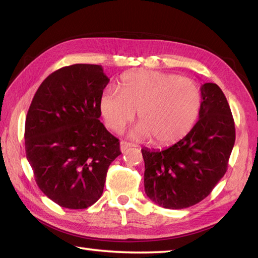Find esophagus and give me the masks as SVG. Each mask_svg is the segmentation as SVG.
Here are the masks:
<instances>
[{"label":"esophagus","mask_w":258,"mask_h":258,"mask_svg":"<svg viewBox=\"0 0 258 258\" xmlns=\"http://www.w3.org/2000/svg\"><path fill=\"white\" fill-rule=\"evenodd\" d=\"M131 146H134V144L126 142V141H122V142H120V151H122V152H125V151L128 148H131Z\"/></svg>","instance_id":"34e87169"}]
</instances>
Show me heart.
Here are the masks:
<instances>
[{
  "mask_svg": "<svg viewBox=\"0 0 258 258\" xmlns=\"http://www.w3.org/2000/svg\"><path fill=\"white\" fill-rule=\"evenodd\" d=\"M117 89L106 90L99 102L106 125L116 133L132 122L138 110L140 123L133 138H152L155 144L166 145L188 134L198 117L200 90L189 78L136 70L123 76Z\"/></svg>",
  "mask_w": 258,
  "mask_h": 258,
  "instance_id": "b5f03b06",
  "label": "heart"
}]
</instances>
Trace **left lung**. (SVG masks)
<instances>
[{"label": "left lung", "mask_w": 258, "mask_h": 258, "mask_svg": "<svg viewBox=\"0 0 258 258\" xmlns=\"http://www.w3.org/2000/svg\"><path fill=\"white\" fill-rule=\"evenodd\" d=\"M199 120L170 148L142 149L144 189L156 205L184 209L204 200L223 178L235 144V123L218 85L201 86Z\"/></svg>", "instance_id": "1"}]
</instances>
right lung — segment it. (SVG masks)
Returning a JSON list of instances; mask_svg holds the SVG:
<instances>
[{
  "label": "right lung",
  "instance_id": "right-lung-1",
  "mask_svg": "<svg viewBox=\"0 0 258 258\" xmlns=\"http://www.w3.org/2000/svg\"><path fill=\"white\" fill-rule=\"evenodd\" d=\"M109 79L102 66L77 63L49 75L25 119V154L40 190L68 209H85L103 194L119 141L98 119Z\"/></svg>",
  "mask_w": 258,
  "mask_h": 258
}]
</instances>
